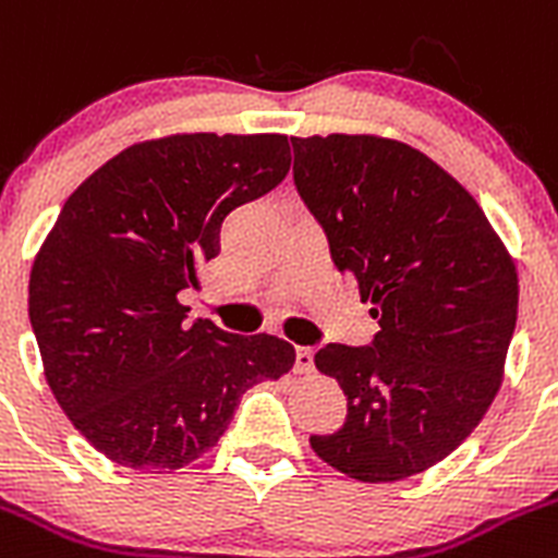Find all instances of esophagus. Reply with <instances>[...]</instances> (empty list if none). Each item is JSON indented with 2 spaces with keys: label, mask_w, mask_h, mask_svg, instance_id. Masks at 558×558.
I'll use <instances>...</instances> for the list:
<instances>
[{
  "label": "esophagus",
  "mask_w": 558,
  "mask_h": 558,
  "mask_svg": "<svg viewBox=\"0 0 558 558\" xmlns=\"http://www.w3.org/2000/svg\"><path fill=\"white\" fill-rule=\"evenodd\" d=\"M294 368H296V374L314 372V350H311V347H296Z\"/></svg>",
  "instance_id": "1"
}]
</instances>
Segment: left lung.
I'll use <instances>...</instances> for the list:
<instances>
[{"mask_svg":"<svg viewBox=\"0 0 558 558\" xmlns=\"http://www.w3.org/2000/svg\"><path fill=\"white\" fill-rule=\"evenodd\" d=\"M291 148L296 192L379 325L368 347L316 352L347 397V421L311 446L357 482L424 473L501 388L518 322L512 255L471 192L399 140L316 134Z\"/></svg>","mask_w":558,"mask_h":558,"instance_id":"1","label":"left lung"}]
</instances>
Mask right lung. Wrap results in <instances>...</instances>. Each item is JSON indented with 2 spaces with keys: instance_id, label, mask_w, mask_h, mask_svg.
Instances as JSON below:
<instances>
[{
  "instance_id": "1",
  "label": "right lung",
  "mask_w": 558,
  "mask_h": 558,
  "mask_svg": "<svg viewBox=\"0 0 558 558\" xmlns=\"http://www.w3.org/2000/svg\"><path fill=\"white\" fill-rule=\"evenodd\" d=\"M286 134H173L101 165L65 201L29 275L46 383L107 460L170 473L217 446L239 399L294 366L278 336L186 322L179 291L220 226L289 173Z\"/></svg>"
}]
</instances>
